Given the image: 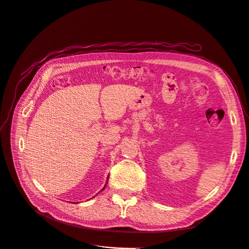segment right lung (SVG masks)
<instances>
[{"mask_svg": "<svg viewBox=\"0 0 249 249\" xmlns=\"http://www.w3.org/2000/svg\"><path fill=\"white\" fill-rule=\"evenodd\" d=\"M105 188H106V186H105V187H104V188H103V189H102V190H104V189H105Z\"/></svg>", "mask_w": 249, "mask_h": 249, "instance_id": "1", "label": "right lung"}]
</instances>
